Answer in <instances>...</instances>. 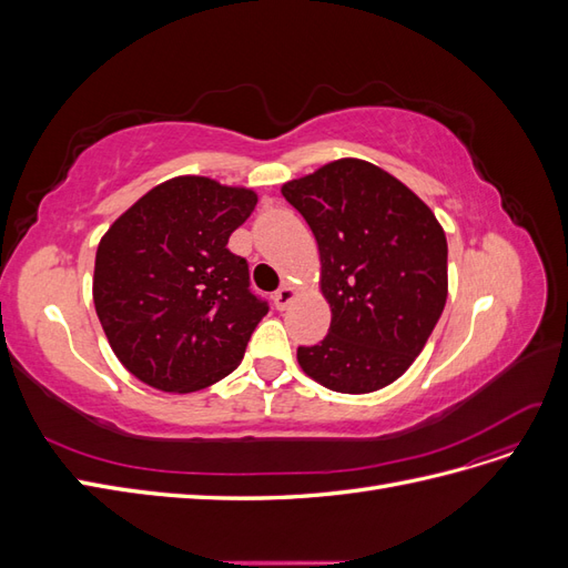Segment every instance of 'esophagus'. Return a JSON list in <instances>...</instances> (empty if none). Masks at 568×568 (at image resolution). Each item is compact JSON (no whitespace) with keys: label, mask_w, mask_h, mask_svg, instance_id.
Instances as JSON below:
<instances>
[{"label":"esophagus","mask_w":568,"mask_h":568,"mask_svg":"<svg viewBox=\"0 0 568 568\" xmlns=\"http://www.w3.org/2000/svg\"><path fill=\"white\" fill-rule=\"evenodd\" d=\"M298 296V291H296V286H291V284H284L277 294L272 296V301H274V307H277V311H286V307L291 305V301H294Z\"/></svg>","instance_id":"34e87169"}]
</instances>
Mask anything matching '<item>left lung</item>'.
<instances>
[{"label":"left lung","instance_id":"obj_1","mask_svg":"<svg viewBox=\"0 0 568 568\" xmlns=\"http://www.w3.org/2000/svg\"><path fill=\"white\" fill-rule=\"evenodd\" d=\"M311 225L329 334L301 369L336 393L379 390L424 351L448 298V242L434 211L386 170L338 159L282 186Z\"/></svg>","mask_w":568,"mask_h":568}]
</instances>
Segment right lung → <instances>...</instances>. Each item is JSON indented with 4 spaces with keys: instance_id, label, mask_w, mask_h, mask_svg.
<instances>
[{
    "instance_id": "right-lung-1",
    "label": "right lung",
    "mask_w": 568,
    "mask_h": 568,
    "mask_svg": "<svg viewBox=\"0 0 568 568\" xmlns=\"http://www.w3.org/2000/svg\"><path fill=\"white\" fill-rule=\"evenodd\" d=\"M257 194L180 175L146 192L101 236L92 296L115 357L165 393H194L242 363L267 303L227 242Z\"/></svg>"
}]
</instances>
